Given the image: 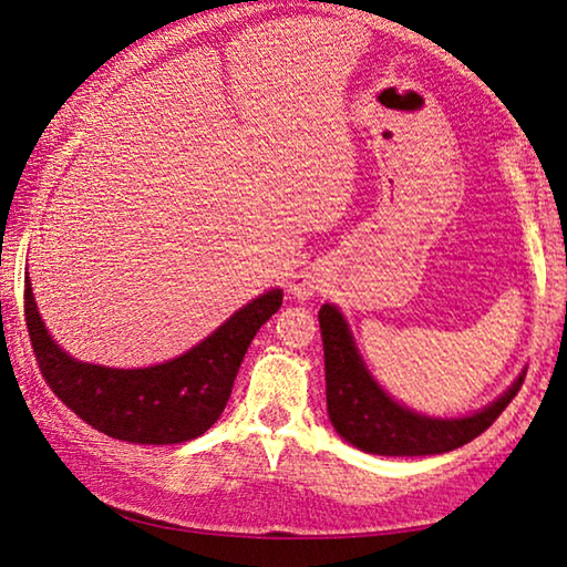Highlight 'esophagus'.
<instances>
[{
  "instance_id": "1",
  "label": "esophagus",
  "mask_w": 567,
  "mask_h": 567,
  "mask_svg": "<svg viewBox=\"0 0 567 567\" xmlns=\"http://www.w3.org/2000/svg\"><path fill=\"white\" fill-rule=\"evenodd\" d=\"M319 289H321V278L313 268H303V271L291 276L289 293L296 296V299H309V296Z\"/></svg>"
}]
</instances>
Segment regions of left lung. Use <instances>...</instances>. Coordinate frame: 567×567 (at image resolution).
<instances>
[{"instance_id":"8db88e82","label":"left lung","mask_w":567,"mask_h":567,"mask_svg":"<svg viewBox=\"0 0 567 567\" xmlns=\"http://www.w3.org/2000/svg\"><path fill=\"white\" fill-rule=\"evenodd\" d=\"M319 329L324 342L329 421L347 443L368 454L431 456L464 446L489 429L525 382V378H519L496 403L468 417H425L382 393L364 370L347 321L332 303L319 309Z\"/></svg>"}]
</instances>
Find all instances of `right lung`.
Segmentation results:
<instances>
[{
    "label": "right lung",
    "mask_w": 567,
    "mask_h": 567,
    "mask_svg": "<svg viewBox=\"0 0 567 567\" xmlns=\"http://www.w3.org/2000/svg\"><path fill=\"white\" fill-rule=\"evenodd\" d=\"M281 301V289L258 296L177 360L113 370L78 362L60 350L34 307L30 278H24L30 344L52 393L95 431L144 446L185 443L210 429L225 411L248 344Z\"/></svg>",
    "instance_id": "add662e5"
}]
</instances>
